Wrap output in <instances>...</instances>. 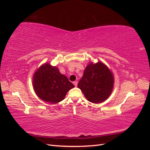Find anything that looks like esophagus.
Listing matches in <instances>:
<instances>
[{
    "instance_id": "esophagus-1",
    "label": "esophagus",
    "mask_w": 150,
    "mask_h": 150,
    "mask_svg": "<svg viewBox=\"0 0 150 150\" xmlns=\"http://www.w3.org/2000/svg\"><path fill=\"white\" fill-rule=\"evenodd\" d=\"M73 84L76 87V86H78V82H77V81H74V82H73Z\"/></svg>"
}]
</instances>
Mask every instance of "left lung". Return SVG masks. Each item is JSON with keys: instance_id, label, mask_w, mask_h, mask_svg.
<instances>
[{"instance_id": "1", "label": "left lung", "mask_w": 150, "mask_h": 150, "mask_svg": "<svg viewBox=\"0 0 150 150\" xmlns=\"http://www.w3.org/2000/svg\"><path fill=\"white\" fill-rule=\"evenodd\" d=\"M114 78L111 71L101 62L90 63L84 71L78 87L86 99L93 103L105 101L111 94Z\"/></svg>"}]
</instances>
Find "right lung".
<instances>
[{"label":"right lung","mask_w":150,"mask_h":150,"mask_svg":"<svg viewBox=\"0 0 150 150\" xmlns=\"http://www.w3.org/2000/svg\"><path fill=\"white\" fill-rule=\"evenodd\" d=\"M33 86L36 94L43 101L56 104L64 99L69 90L74 87L56 67L45 64L35 72Z\"/></svg>","instance_id":"1"}]
</instances>
